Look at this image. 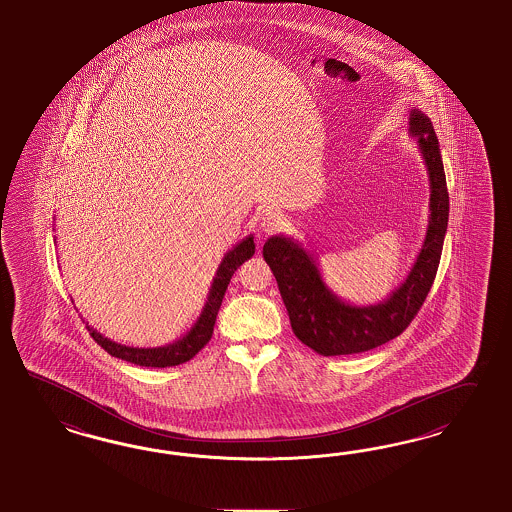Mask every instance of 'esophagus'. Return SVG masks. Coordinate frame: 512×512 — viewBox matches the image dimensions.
I'll use <instances>...</instances> for the list:
<instances>
[{"instance_id": "obj_1", "label": "esophagus", "mask_w": 512, "mask_h": 512, "mask_svg": "<svg viewBox=\"0 0 512 512\" xmlns=\"http://www.w3.org/2000/svg\"><path fill=\"white\" fill-rule=\"evenodd\" d=\"M281 225H283V216L276 210H266L261 216V229L264 233H276Z\"/></svg>"}]
</instances>
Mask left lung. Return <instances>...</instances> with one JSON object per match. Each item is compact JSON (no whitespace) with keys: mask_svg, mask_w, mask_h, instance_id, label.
I'll return each instance as SVG.
<instances>
[{"mask_svg":"<svg viewBox=\"0 0 512 512\" xmlns=\"http://www.w3.org/2000/svg\"><path fill=\"white\" fill-rule=\"evenodd\" d=\"M408 125L429 173V225L410 274L384 302H343L324 283L317 259L300 242L283 235L270 236L264 242V261L276 276L292 332L320 356L360 354L395 339L414 320L434 283L449 220V194L440 145L429 117L412 110Z\"/></svg>","mask_w":512,"mask_h":512,"instance_id":"8db88e82","label":"left lung"}]
</instances>
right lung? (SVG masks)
Segmentation results:
<instances>
[{"instance_id": "right-lung-1", "label": "right lung", "mask_w": 512, "mask_h": 512, "mask_svg": "<svg viewBox=\"0 0 512 512\" xmlns=\"http://www.w3.org/2000/svg\"><path fill=\"white\" fill-rule=\"evenodd\" d=\"M253 253H255L253 235L246 236L244 240H240L236 244L235 248L225 253L220 268L216 272V277L212 281V287L208 291L207 304L203 307L197 322L184 337H180L169 345L156 346V348H134V346L119 345L115 341H110L108 337H104L102 333H98L89 324H85V328L89 330L91 337L97 341L98 345L102 346L113 358L130 361L139 367H175L180 363H186V361L192 360L195 354L210 341L227 285L235 274L236 268L244 261H248Z\"/></svg>"}]
</instances>
